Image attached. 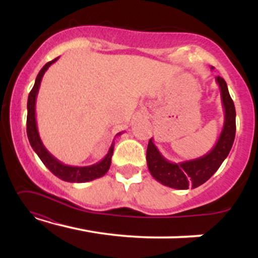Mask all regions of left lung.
Segmentation results:
<instances>
[{
  "instance_id": "1",
  "label": "left lung",
  "mask_w": 258,
  "mask_h": 258,
  "mask_svg": "<svg viewBox=\"0 0 258 258\" xmlns=\"http://www.w3.org/2000/svg\"><path fill=\"white\" fill-rule=\"evenodd\" d=\"M216 82L221 90L224 123L217 143L206 155L182 162H171L162 156L154 144L153 138H150L147 149L148 168L154 178L161 184L174 189H188L189 186L197 188L204 184L220 168L232 149L235 138V106L230 98L226 81L221 76H216Z\"/></svg>"
}]
</instances>
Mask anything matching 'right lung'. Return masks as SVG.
<instances>
[{"mask_svg": "<svg viewBox=\"0 0 258 258\" xmlns=\"http://www.w3.org/2000/svg\"><path fill=\"white\" fill-rule=\"evenodd\" d=\"M55 60H58V58L53 59V60L48 61L42 69L38 73L36 80H35V85L32 87L30 93H29L28 98V117H26V133H28L29 142H30V146L34 149V152L37 154L38 158L41 159V161L43 162L44 166L48 168L51 172L57 176L58 178L65 180V182H72V183H85L90 182V180L97 179L99 177L104 176L108 172L109 167L111 164V156L114 153V142L111 143L110 149L104 159L100 160L97 164L91 165V166H84V167H78V166H69V165H65L63 162L59 161L58 159H55L48 150L46 149L43 146L42 141H41L40 135H38L37 130V123H36V110H35V105H36V97L38 93V88H40L41 80H42L44 73L47 72L51 65L54 63ZM121 135L117 133V136Z\"/></svg>", "mask_w": 258, "mask_h": 258, "instance_id": "1", "label": "right lung"}]
</instances>
